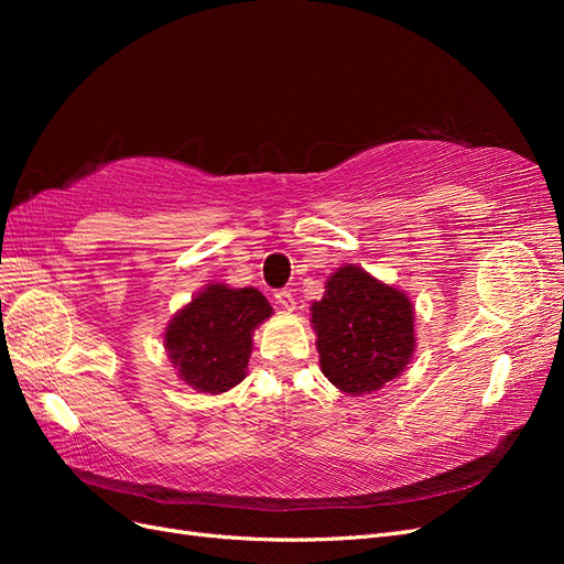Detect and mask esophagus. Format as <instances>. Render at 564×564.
Listing matches in <instances>:
<instances>
[{
    "mask_svg": "<svg viewBox=\"0 0 564 564\" xmlns=\"http://www.w3.org/2000/svg\"><path fill=\"white\" fill-rule=\"evenodd\" d=\"M275 303L280 305V308H284V311H294L296 308V299H294L292 292H289V289H280V292H275Z\"/></svg>",
    "mask_w": 564,
    "mask_h": 564,
    "instance_id": "1",
    "label": "esophagus"
}]
</instances>
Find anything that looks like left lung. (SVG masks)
<instances>
[{
	"label": "left lung",
	"mask_w": 564,
	"mask_h": 564,
	"mask_svg": "<svg viewBox=\"0 0 564 564\" xmlns=\"http://www.w3.org/2000/svg\"><path fill=\"white\" fill-rule=\"evenodd\" d=\"M313 303L322 373L350 395L379 390L402 373L414 352V311L409 299L344 265Z\"/></svg>",
	"instance_id": "left-lung-1"
}]
</instances>
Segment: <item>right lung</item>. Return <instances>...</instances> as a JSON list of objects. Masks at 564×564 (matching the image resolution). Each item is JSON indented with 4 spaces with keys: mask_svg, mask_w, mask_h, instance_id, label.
<instances>
[{
    "mask_svg": "<svg viewBox=\"0 0 564 564\" xmlns=\"http://www.w3.org/2000/svg\"><path fill=\"white\" fill-rule=\"evenodd\" d=\"M270 315L259 289L209 284L166 327L164 344L178 377L199 392H226L240 383L251 332Z\"/></svg>",
    "mask_w": 564,
    "mask_h": 564,
    "instance_id": "obj_1",
    "label": "right lung"
}]
</instances>
